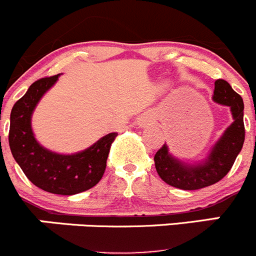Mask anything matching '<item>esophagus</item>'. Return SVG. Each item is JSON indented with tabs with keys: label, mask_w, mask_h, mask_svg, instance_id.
<instances>
[{
	"label": "esophagus",
	"mask_w": 256,
	"mask_h": 256,
	"mask_svg": "<svg viewBox=\"0 0 256 256\" xmlns=\"http://www.w3.org/2000/svg\"><path fill=\"white\" fill-rule=\"evenodd\" d=\"M153 122H154L153 116H150V114H144L143 117H140V120H138V124L142 128H146V127H148V126L153 124Z\"/></svg>",
	"instance_id": "1"
}]
</instances>
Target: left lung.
<instances>
[{"instance_id":"1","label":"left lung","mask_w":256,"mask_h":256,"mask_svg":"<svg viewBox=\"0 0 256 256\" xmlns=\"http://www.w3.org/2000/svg\"><path fill=\"white\" fill-rule=\"evenodd\" d=\"M214 86L213 100L230 108L234 122L225 129L209 156L200 163L189 164L179 160L169 153L168 146L164 144L154 156V163L159 176L169 186L183 190L213 186L226 176L242 150L245 139L242 98L226 80H216Z\"/></svg>"}]
</instances>
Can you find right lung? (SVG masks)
I'll return each instance as SVG.
<instances>
[{
	"label": "right lung",
	"mask_w": 256,
	"mask_h": 256,
	"mask_svg": "<svg viewBox=\"0 0 256 256\" xmlns=\"http://www.w3.org/2000/svg\"><path fill=\"white\" fill-rule=\"evenodd\" d=\"M58 77L60 74L36 80L14 103L8 143L14 160L34 186L48 193L73 196L93 188L102 179L110 146L118 134H107L90 148L74 154H58L42 146L32 132V113Z\"/></svg>",
	"instance_id": "right-lung-1"
}]
</instances>
